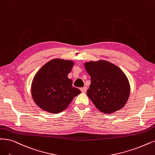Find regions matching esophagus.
Returning <instances> with one entry per match:
<instances>
[{
  "label": "esophagus",
  "mask_w": 155,
  "mask_h": 155,
  "mask_svg": "<svg viewBox=\"0 0 155 155\" xmlns=\"http://www.w3.org/2000/svg\"><path fill=\"white\" fill-rule=\"evenodd\" d=\"M87 87H82L81 88V90L82 93H85L87 91Z\"/></svg>",
  "instance_id": "obj_1"
}]
</instances>
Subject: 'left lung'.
I'll return each instance as SVG.
<instances>
[{"label": "left lung", "mask_w": 155, "mask_h": 155, "mask_svg": "<svg viewBox=\"0 0 155 155\" xmlns=\"http://www.w3.org/2000/svg\"><path fill=\"white\" fill-rule=\"evenodd\" d=\"M84 66L91 80L87 94L95 107L105 114L122 108L128 100L130 87L121 69L106 61L85 62Z\"/></svg>", "instance_id": "obj_1"}]
</instances>
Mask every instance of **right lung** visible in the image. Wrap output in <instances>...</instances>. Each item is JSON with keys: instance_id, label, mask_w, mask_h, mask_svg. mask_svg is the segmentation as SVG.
Segmentation results:
<instances>
[{"instance_id": "obj_1", "label": "right lung", "mask_w": 155, "mask_h": 155, "mask_svg": "<svg viewBox=\"0 0 155 155\" xmlns=\"http://www.w3.org/2000/svg\"><path fill=\"white\" fill-rule=\"evenodd\" d=\"M74 65L72 61L55 59L38 71L32 82L31 93L36 104L52 114L62 112L81 90L72 86L68 78Z\"/></svg>"}]
</instances>
